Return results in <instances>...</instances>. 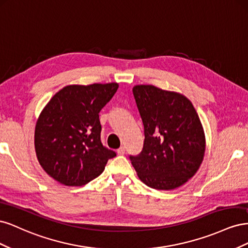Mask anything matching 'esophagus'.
<instances>
[{"instance_id":"34e87169","label":"esophagus","mask_w":248,"mask_h":248,"mask_svg":"<svg viewBox=\"0 0 248 248\" xmlns=\"http://www.w3.org/2000/svg\"><path fill=\"white\" fill-rule=\"evenodd\" d=\"M117 153H118V155H124L125 154V148L124 147H120L117 150Z\"/></svg>"}]
</instances>
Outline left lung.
Returning a JSON list of instances; mask_svg holds the SVG:
<instances>
[{"mask_svg": "<svg viewBox=\"0 0 248 248\" xmlns=\"http://www.w3.org/2000/svg\"><path fill=\"white\" fill-rule=\"evenodd\" d=\"M144 124V148L130 161L142 183L171 190L192 178L204 159V128L191 101L152 85L132 89Z\"/></svg>", "mask_w": 248, "mask_h": 248, "instance_id": "1", "label": "left lung"}]
</instances>
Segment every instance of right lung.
I'll return each mask as SVG.
<instances>
[{
  "label": "right lung",
  "mask_w": 248,
  "mask_h": 248,
  "mask_svg": "<svg viewBox=\"0 0 248 248\" xmlns=\"http://www.w3.org/2000/svg\"><path fill=\"white\" fill-rule=\"evenodd\" d=\"M118 88L117 82L66 86L40 112L35 127L36 156L59 183L85 185L116 156L101 144L99 111Z\"/></svg>",
  "instance_id": "obj_1"
}]
</instances>
